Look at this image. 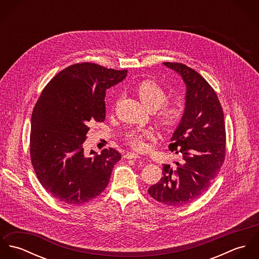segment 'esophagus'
I'll return each instance as SVG.
<instances>
[{"label":"esophagus","instance_id":"34e87169","mask_svg":"<svg viewBox=\"0 0 259 259\" xmlns=\"http://www.w3.org/2000/svg\"><path fill=\"white\" fill-rule=\"evenodd\" d=\"M124 157L126 159H139V158H141V156L138 153H135V152H127L124 155Z\"/></svg>","mask_w":259,"mask_h":259}]
</instances>
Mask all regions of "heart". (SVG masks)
Masks as SVG:
<instances>
[{"label": "heart", "instance_id": "heart-1", "mask_svg": "<svg viewBox=\"0 0 259 259\" xmlns=\"http://www.w3.org/2000/svg\"><path fill=\"white\" fill-rule=\"evenodd\" d=\"M136 93L144 106L149 111H156V121L164 128H172L179 124L185 114V103L182 99L167 101V94L163 87L154 80L147 79L136 87ZM124 139L137 150L146 148V141H153L155 133L149 128L128 130Z\"/></svg>", "mask_w": 259, "mask_h": 259}]
</instances>
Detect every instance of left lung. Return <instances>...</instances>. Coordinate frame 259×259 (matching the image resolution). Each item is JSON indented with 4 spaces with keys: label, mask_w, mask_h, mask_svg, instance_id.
<instances>
[{
    "label": "left lung",
    "mask_w": 259,
    "mask_h": 259,
    "mask_svg": "<svg viewBox=\"0 0 259 259\" xmlns=\"http://www.w3.org/2000/svg\"><path fill=\"white\" fill-rule=\"evenodd\" d=\"M163 65L182 75L185 85V114L168 148L180 155L171 167L148 188L149 195L169 206H184L201 196L221 170L225 156V124L220 100L197 72L180 63Z\"/></svg>",
    "instance_id": "obj_1"
}]
</instances>
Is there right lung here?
<instances>
[{"label":"right lung","instance_id":"1","mask_svg":"<svg viewBox=\"0 0 259 259\" xmlns=\"http://www.w3.org/2000/svg\"><path fill=\"white\" fill-rule=\"evenodd\" d=\"M126 70L97 64H74L42 90L32 113L30 153L37 180L55 198L82 204L109 185L114 164L121 158L113 148L85 155L82 144L94 121L106 118V91L120 82Z\"/></svg>","mask_w":259,"mask_h":259}]
</instances>
